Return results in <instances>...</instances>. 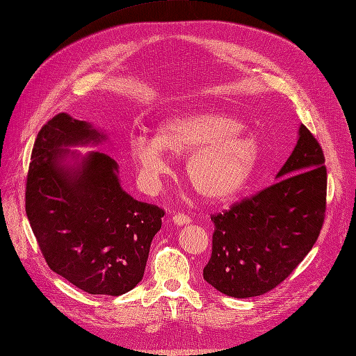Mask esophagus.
<instances>
[{"label":"esophagus","instance_id":"obj_1","mask_svg":"<svg viewBox=\"0 0 356 356\" xmlns=\"http://www.w3.org/2000/svg\"><path fill=\"white\" fill-rule=\"evenodd\" d=\"M173 221H175V224L176 225H186V224H189L191 222V218L189 216L186 215V213H181V212H179V213H176L175 216H173Z\"/></svg>","mask_w":356,"mask_h":356}]
</instances>
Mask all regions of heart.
Listing matches in <instances>:
<instances>
[{
    "mask_svg": "<svg viewBox=\"0 0 356 356\" xmlns=\"http://www.w3.org/2000/svg\"><path fill=\"white\" fill-rule=\"evenodd\" d=\"M165 152L188 156L186 175L193 189L209 200L237 195L253 176L261 149L257 138L243 131V122L218 111H199L161 120L154 140L136 135L131 159L147 191L159 189L168 173Z\"/></svg>",
    "mask_w": 356,
    "mask_h": 356,
    "instance_id": "obj_1",
    "label": "heart"
}]
</instances>
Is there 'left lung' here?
<instances>
[{"label":"left lung","instance_id":"8db88e82","mask_svg":"<svg viewBox=\"0 0 356 356\" xmlns=\"http://www.w3.org/2000/svg\"><path fill=\"white\" fill-rule=\"evenodd\" d=\"M272 186L243 199L213 222L212 254L204 280L234 298L266 293L313 249L326 213L324 154L304 125Z\"/></svg>","mask_w":356,"mask_h":356}]
</instances>
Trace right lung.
<instances>
[{
	"instance_id": "right-lung-1",
	"label": "right lung",
	"mask_w": 356,
	"mask_h": 356,
	"mask_svg": "<svg viewBox=\"0 0 356 356\" xmlns=\"http://www.w3.org/2000/svg\"><path fill=\"white\" fill-rule=\"evenodd\" d=\"M106 135L59 113L39 131L26 183V213L48 266L92 296H122L143 280L164 211L120 188L118 163L97 145ZM72 159L71 162L66 160Z\"/></svg>"
}]
</instances>
